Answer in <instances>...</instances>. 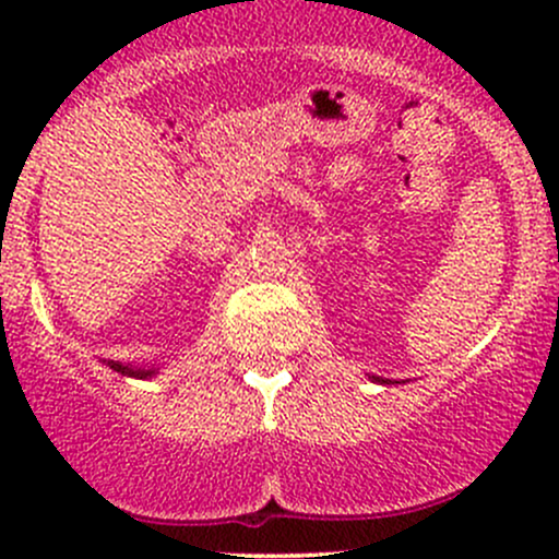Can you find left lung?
<instances>
[{
  "label": "left lung",
  "instance_id": "obj_1",
  "mask_svg": "<svg viewBox=\"0 0 559 559\" xmlns=\"http://www.w3.org/2000/svg\"><path fill=\"white\" fill-rule=\"evenodd\" d=\"M373 379H376V376H373ZM376 381H384V379H376ZM384 384H386V381H384Z\"/></svg>",
  "mask_w": 559,
  "mask_h": 559
}]
</instances>
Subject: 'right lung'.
<instances>
[{
    "mask_svg": "<svg viewBox=\"0 0 559 559\" xmlns=\"http://www.w3.org/2000/svg\"><path fill=\"white\" fill-rule=\"evenodd\" d=\"M110 368L121 376H132V379H151L156 373V368H132V365L121 362H110Z\"/></svg>",
    "mask_w": 559,
    "mask_h": 559,
    "instance_id": "right-lung-1",
    "label": "right lung"
}]
</instances>
